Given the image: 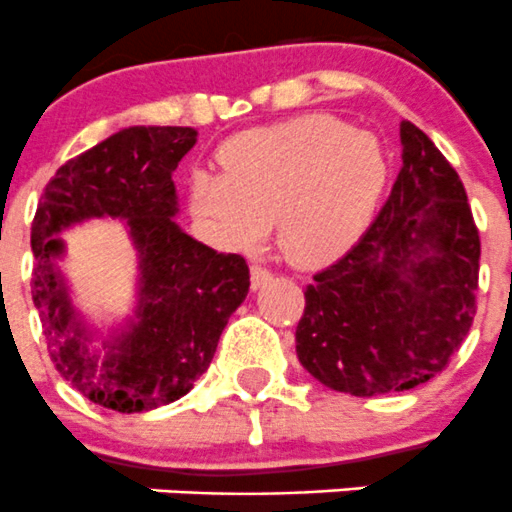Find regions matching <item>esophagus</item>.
I'll return each instance as SVG.
<instances>
[{
	"instance_id": "esophagus-1",
	"label": "esophagus",
	"mask_w": 512,
	"mask_h": 512,
	"mask_svg": "<svg viewBox=\"0 0 512 512\" xmlns=\"http://www.w3.org/2000/svg\"><path fill=\"white\" fill-rule=\"evenodd\" d=\"M252 290H260L267 280L272 277V270L265 265H252Z\"/></svg>"
}]
</instances>
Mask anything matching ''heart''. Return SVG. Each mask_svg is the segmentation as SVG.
I'll list each match as a JSON object with an SVG mask.
<instances>
[{
    "label": "heart",
    "mask_w": 512,
    "mask_h": 512,
    "mask_svg": "<svg viewBox=\"0 0 512 512\" xmlns=\"http://www.w3.org/2000/svg\"><path fill=\"white\" fill-rule=\"evenodd\" d=\"M222 170H197L190 205L217 242L257 247L280 227L295 262L335 255L365 227L388 182L380 142L332 114H302L232 137Z\"/></svg>",
    "instance_id": "obj_1"
}]
</instances>
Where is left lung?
Returning <instances> with one entry per match:
<instances>
[{"instance_id": "obj_1", "label": "left lung", "mask_w": 512, "mask_h": 512, "mask_svg": "<svg viewBox=\"0 0 512 512\" xmlns=\"http://www.w3.org/2000/svg\"><path fill=\"white\" fill-rule=\"evenodd\" d=\"M403 170L375 222L312 277L297 357L357 398L413 390L448 367L475 317L480 237L458 172L413 122Z\"/></svg>"}]
</instances>
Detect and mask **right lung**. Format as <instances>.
Returning <instances> with one entry per match:
<instances>
[{"label": "right lung", "mask_w": 512, "mask_h": 512, "mask_svg": "<svg viewBox=\"0 0 512 512\" xmlns=\"http://www.w3.org/2000/svg\"><path fill=\"white\" fill-rule=\"evenodd\" d=\"M192 127H127L57 170L32 222V300L59 375L94 405L142 413L175 403L210 367L222 330L250 290L242 255L202 245L175 222L172 172L195 147ZM94 216L128 222L141 292L128 327L88 347L91 333L56 267L58 232Z\"/></svg>", "instance_id": "right-lung-1"}]
</instances>
